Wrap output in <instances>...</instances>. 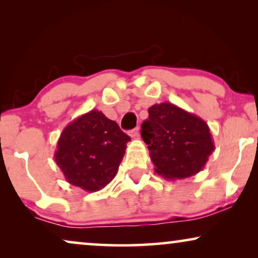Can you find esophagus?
<instances>
[{"instance_id": "obj_1", "label": "esophagus", "mask_w": 258, "mask_h": 258, "mask_svg": "<svg viewBox=\"0 0 258 258\" xmlns=\"http://www.w3.org/2000/svg\"><path fill=\"white\" fill-rule=\"evenodd\" d=\"M129 135H130V137H133V139H137V137L140 136V128H139V126H137V128H135V129L130 130Z\"/></svg>"}]
</instances>
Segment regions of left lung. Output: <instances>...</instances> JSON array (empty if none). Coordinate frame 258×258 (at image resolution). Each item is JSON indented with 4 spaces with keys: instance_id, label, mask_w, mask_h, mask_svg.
Here are the masks:
<instances>
[{
    "instance_id": "obj_1",
    "label": "left lung",
    "mask_w": 258,
    "mask_h": 258,
    "mask_svg": "<svg viewBox=\"0 0 258 258\" xmlns=\"http://www.w3.org/2000/svg\"><path fill=\"white\" fill-rule=\"evenodd\" d=\"M148 112L141 135L155 171L167 179H182L202 170L215 149L206 121L169 102L151 105Z\"/></svg>"
}]
</instances>
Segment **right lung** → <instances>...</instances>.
<instances>
[{"instance_id": "1", "label": "right lung", "mask_w": 258, "mask_h": 258, "mask_svg": "<svg viewBox=\"0 0 258 258\" xmlns=\"http://www.w3.org/2000/svg\"><path fill=\"white\" fill-rule=\"evenodd\" d=\"M129 141L117 123L94 109L63 129L54 158L67 182L98 191L117 174Z\"/></svg>"}]
</instances>
